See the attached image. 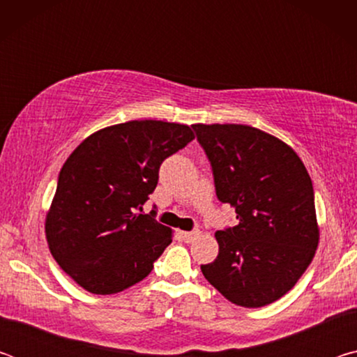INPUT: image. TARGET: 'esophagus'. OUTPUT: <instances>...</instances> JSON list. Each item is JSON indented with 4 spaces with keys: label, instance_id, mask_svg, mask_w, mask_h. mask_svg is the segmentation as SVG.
<instances>
[{
    "label": "esophagus",
    "instance_id": "34e87169",
    "mask_svg": "<svg viewBox=\"0 0 357 357\" xmlns=\"http://www.w3.org/2000/svg\"><path fill=\"white\" fill-rule=\"evenodd\" d=\"M197 234H198V231H179V236L184 241V243H190V241L195 238Z\"/></svg>",
    "mask_w": 357,
    "mask_h": 357
}]
</instances>
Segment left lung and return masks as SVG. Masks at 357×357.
<instances>
[{
    "mask_svg": "<svg viewBox=\"0 0 357 357\" xmlns=\"http://www.w3.org/2000/svg\"><path fill=\"white\" fill-rule=\"evenodd\" d=\"M213 167L215 195L236 211L219 229V255L202 264L217 291L241 307L280 299L309 268L319 229L312 179L279 138L244 124H193Z\"/></svg>",
    "mask_w": 357,
    "mask_h": 357,
    "instance_id": "1",
    "label": "left lung"
}]
</instances>
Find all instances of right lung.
I'll list each match as a JSON object with an SVG mask.
<instances>
[{"mask_svg":"<svg viewBox=\"0 0 357 357\" xmlns=\"http://www.w3.org/2000/svg\"><path fill=\"white\" fill-rule=\"evenodd\" d=\"M189 126L129 121L89 135L59 172L45 220L48 249L78 285L112 294L135 285L172 243V229L140 214L167 157L193 140Z\"/></svg>","mask_w":357,"mask_h":357,"instance_id":"add662e5","label":"right lung"}]
</instances>
